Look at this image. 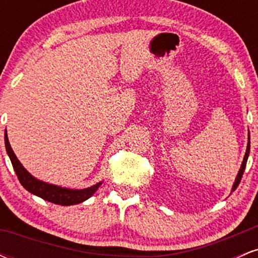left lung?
<instances>
[{
  "label": "left lung",
  "mask_w": 258,
  "mask_h": 258,
  "mask_svg": "<svg viewBox=\"0 0 258 258\" xmlns=\"http://www.w3.org/2000/svg\"><path fill=\"white\" fill-rule=\"evenodd\" d=\"M248 142H247V147H246V153H245L244 155V159H242V162H241V166H240V170H239L238 174H236L235 177V180H234L233 183V186H232V191L235 190L236 188H238L239 183H240L241 180V177H242V173H244L245 171V167H246V162H247V158H248V154H250V132H248Z\"/></svg>",
  "instance_id": "obj_1"
}]
</instances>
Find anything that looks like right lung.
<instances>
[{
    "label": "right lung",
    "instance_id": "1",
    "mask_svg": "<svg viewBox=\"0 0 258 258\" xmlns=\"http://www.w3.org/2000/svg\"><path fill=\"white\" fill-rule=\"evenodd\" d=\"M5 144L6 150H7L8 156H10L12 165H13L14 171H16L18 176V179L22 183V185L24 186L26 190L30 191L31 194L42 198L43 200L49 201V203L57 204V205L61 206H70L76 205V204L80 203H84V201L90 199L92 195L98 190L100 184L103 183V180H100V182L96 183V184L85 189H70L43 182V180L37 179L36 177L32 176V174L23 166L22 162L18 160L13 149H12L10 141H8L7 131H5Z\"/></svg>",
    "mask_w": 258,
    "mask_h": 258
}]
</instances>
